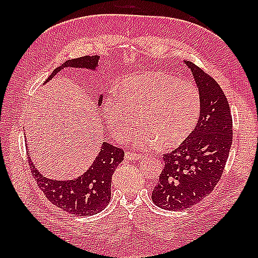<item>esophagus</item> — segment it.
<instances>
[{"label":"esophagus","instance_id":"34e87169","mask_svg":"<svg viewBox=\"0 0 258 258\" xmlns=\"http://www.w3.org/2000/svg\"><path fill=\"white\" fill-rule=\"evenodd\" d=\"M142 156L139 154H135V153H125V160H133V161H139L141 160Z\"/></svg>","mask_w":258,"mask_h":258}]
</instances>
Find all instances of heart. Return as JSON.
<instances>
[{"label":"heart","mask_w":258,"mask_h":258,"mask_svg":"<svg viewBox=\"0 0 258 258\" xmlns=\"http://www.w3.org/2000/svg\"><path fill=\"white\" fill-rule=\"evenodd\" d=\"M103 115L118 141L127 140L141 125L135 144L151 150L180 146L196 127L201 112V95L195 84L173 75L152 71L136 73L119 83L117 97H107Z\"/></svg>","instance_id":"b5f03b06"}]
</instances>
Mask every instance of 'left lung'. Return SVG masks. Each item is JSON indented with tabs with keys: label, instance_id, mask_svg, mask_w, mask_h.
Returning a JSON list of instances; mask_svg holds the SVG:
<instances>
[{
	"label": "left lung",
	"instance_id": "obj_1",
	"mask_svg": "<svg viewBox=\"0 0 258 258\" xmlns=\"http://www.w3.org/2000/svg\"><path fill=\"white\" fill-rule=\"evenodd\" d=\"M201 95L199 122L189 139L169 154L152 193L158 207L182 211L197 204L220 180L233 140L226 96L217 82L194 63L184 61Z\"/></svg>",
	"mask_w": 258,
	"mask_h": 258
}]
</instances>
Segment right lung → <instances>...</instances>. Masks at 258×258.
<instances>
[{
    "label": "right lung",
    "mask_w": 258,
    "mask_h": 258,
    "mask_svg": "<svg viewBox=\"0 0 258 258\" xmlns=\"http://www.w3.org/2000/svg\"><path fill=\"white\" fill-rule=\"evenodd\" d=\"M98 59V55L68 59L61 67L53 71L44 84L51 81L58 72L68 68L84 69L96 72ZM102 101L103 95L100 94L97 97V106L102 105ZM123 160V150L107 142H103L100 153L93 161L92 165L81 176L73 179L47 178L37 171L30 157L29 163L38 187L43 190L52 204L74 215L89 216L102 212L111 201L112 175Z\"/></svg>",
    "instance_id": "add662e5"
}]
</instances>
